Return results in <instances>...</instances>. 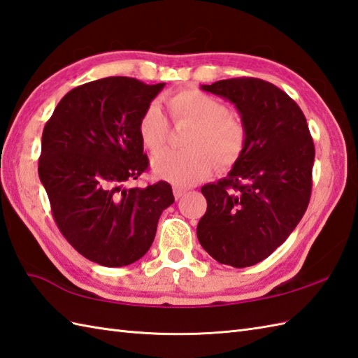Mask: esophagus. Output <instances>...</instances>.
Wrapping results in <instances>:
<instances>
[{
    "mask_svg": "<svg viewBox=\"0 0 358 358\" xmlns=\"http://www.w3.org/2000/svg\"><path fill=\"white\" fill-rule=\"evenodd\" d=\"M185 194H186V189H181L178 186L173 187V195H175V199H177V200H180Z\"/></svg>",
    "mask_w": 358,
    "mask_h": 358,
    "instance_id": "esophagus-1",
    "label": "esophagus"
}]
</instances>
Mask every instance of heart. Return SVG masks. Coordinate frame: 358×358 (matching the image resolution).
<instances>
[{"label":"heart","mask_w":358,"mask_h":358,"mask_svg":"<svg viewBox=\"0 0 358 358\" xmlns=\"http://www.w3.org/2000/svg\"><path fill=\"white\" fill-rule=\"evenodd\" d=\"M172 118L177 123L194 124L185 140L186 150H167L152 159V171L177 186H191L203 180L214 167H229L241 157L246 144V129L217 98L199 89H181L167 98ZM138 135L150 152L164 148L169 135L162 106L150 103L141 113Z\"/></svg>","instance_id":"obj_1"}]
</instances>
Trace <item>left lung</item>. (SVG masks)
Listing matches in <instances>:
<instances>
[{
	"label": "left lung",
	"instance_id": "8db88e82",
	"mask_svg": "<svg viewBox=\"0 0 358 358\" xmlns=\"http://www.w3.org/2000/svg\"><path fill=\"white\" fill-rule=\"evenodd\" d=\"M201 89L235 106L246 144L227 177L201 187L208 209L196 237L218 263L248 268L283 245L305 215L314 141L299 104L268 81L231 78Z\"/></svg>",
	"mask_w": 358,
	"mask_h": 358
}]
</instances>
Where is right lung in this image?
I'll return each instance as SVG.
<instances>
[{
    "mask_svg": "<svg viewBox=\"0 0 358 358\" xmlns=\"http://www.w3.org/2000/svg\"><path fill=\"white\" fill-rule=\"evenodd\" d=\"M164 85L86 83L63 96L44 126L38 175L59 231L90 262L121 268L140 260L175 201L166 181L124 186L149 166L138 121Z\"/></svg>",
    "mask_w": 358,
    "mask_h": 358,
    "instance_id": "right-lung-1",
    "label": "right lung"
}]
</instances>
